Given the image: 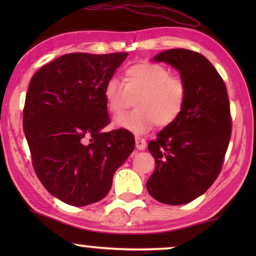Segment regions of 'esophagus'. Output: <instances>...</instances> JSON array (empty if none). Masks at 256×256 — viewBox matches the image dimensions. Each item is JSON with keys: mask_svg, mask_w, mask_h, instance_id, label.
<instances>
[{"mask_svg": "<svg viewBox=\"0 0 256 256\" xmlns=\"http://www.w3.org/2000/svg\"><path fill=\"white\" fill-rule=\"evenodd\" d=\"M135 146H136V148H138V150H144L146 148V141L144 138H136Z\"/></svg>", "mask_w": 256, "mask_h": 256, "instance_id": "1", "label": "esophagus"}]
</instances>
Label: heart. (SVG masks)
<instances>
[{
  "mask_svg": "<svg viewBox=\"0 0 256 256\" xmlns=\"http://www.w3.org/2000/svg\"><path fill=\"white\" fill-rule=\"evenodd\" d=\"M124 84L112 76L104 86V96L110 114H120L129 96H138L134 110L118 115L114 126L134 134H144L152 126H168L176 120L186 101V84L171 76L169 68L156 62H140L126 68Z\"/></svg>",
  "mask_w": 256,
  "mask_h": 256,
  "instance_id": "1",
  "label": "heart"
}]
</instances>
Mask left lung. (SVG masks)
Masks as SVG:
<instances>
[{
	"mask_svg": "<svg viewBox=\"0 0 256 256\" xmlns=\"http://www.w3.org/2000/svg\"><path fill=\"white\" fill-rule=\"evenodd\" d=\"M152 60L176 68L188 96L180 116L149 143L156 168L146 190L163 204L183 205L205 194L222 170L232 132L228 96L214 66L198 52L171 48Z\"/></svg>",
	"mask_w": 256,
	"mask_h": 256,
	"instance_id": "1",
	"label": "left lung"
}]
</instances>
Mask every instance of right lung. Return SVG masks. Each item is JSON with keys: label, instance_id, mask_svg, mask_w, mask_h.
Returning a JSON list of instances; mask_svg holds the SVG:
<instances>
[{"label": "right lung", "instance_id": "obj_1", "mask_svg": "<svg viewBox=\"0 0 256 256\" xmlns=\"http://www.w3.org/2000/svg\"><path fill=\"white\" fill-rule=\"evenodd\" d=\"M128 54L76 52L43 66L31 78L23 129L43 186L59 200L86 206L101 200L135 148L126 129L110 124L104 86Z\"/></svg>", "mask_w": 256, "mask_h": 256}]
</instances>
